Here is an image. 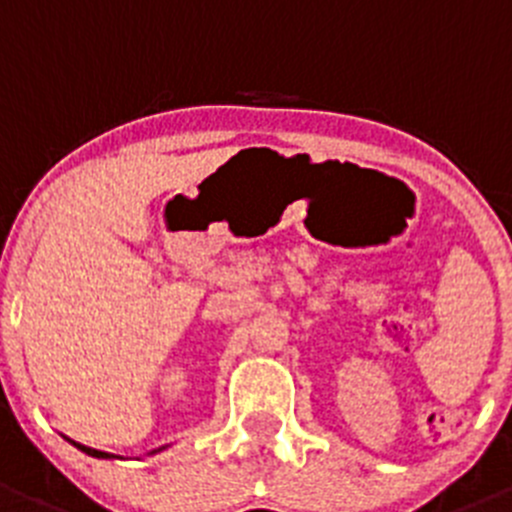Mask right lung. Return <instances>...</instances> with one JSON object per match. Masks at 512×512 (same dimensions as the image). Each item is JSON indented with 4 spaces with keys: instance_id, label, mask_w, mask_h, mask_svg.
<instances>
[{
    "instance_id": "obj_1",
    "label": "right lung",
    "mask_w": 512,
    "mask_h": 512,
    "mask_svg": "<svg viewBox=\"0 0 512 512\" xmlns=\"http://www.w3.org/2000/svg\"><path fill=\"white\" fill-rule=\"evenodd\" d=\"M71 441V438H69ZM76 446V449L79 451H84V454H89V456H97V459H112V454H107V451H97V449H89V446H84V443H76V441H71ZM161 451V449H158ZM151 454H156V451H151Z\"/></svg>"
}]
</instances>
